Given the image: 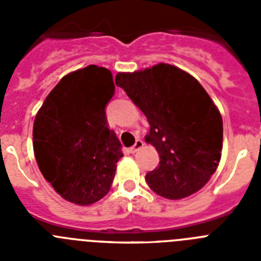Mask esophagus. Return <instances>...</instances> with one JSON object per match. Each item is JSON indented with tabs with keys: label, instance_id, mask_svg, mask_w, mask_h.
I'll use <instances>...</instances> for the list:
<instances>
[{
	"label": "esophagus",
	"instance_id": "34e87169",
	"mask_svg": "<svg viewBox=\"0 0 261 261\" xmlns=\"http://www.w3.org/2000/svg\"><path fill=\"white\" fill-rule=\"evenodd\" d=\"M142 147H144V141H142V140H137L136 144L130 147V153H137V151L140 150V149H142Z\"/></svg>",
	"mask_w": 261,
	"mask_h": 261
}]
</instances>
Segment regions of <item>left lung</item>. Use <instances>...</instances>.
<instances>
[{"label":"left lung","mask_w":261,"mask_h":261,"mask_svg":"<svg viewBox=\"0 0 261 261\" xmlns=\"http://www.w3.org/2000/svg\"><path fill=\"white\" fill-rule=\"evenodd\" d=\"M117 86L150 124L145 141L159 165L145 179L156 195L179 200L208 183L222 154V116L209 94L190 73L159 62L133 73H117Z\"/></svg>","instance_id":"left-lung-1"}]
</instances>
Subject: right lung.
<instances>
[{"label": "right lung", "instance_id": "add662e5", "mask_svg": "<svg viewBox=\"0 0 261 261\" xmlns=\"http://www.w3.org/2000/svg\"><path fill=\"white\" fill-rule=\"evenodd\" d=\"M114 93L111 70L89 65L64 75L35 116L32 145L39 170L75 205L87 206L110 192L123 156L105 111Z\"/></svg>", "mask_w": 261, "mask_h": 261}]
</instances>
